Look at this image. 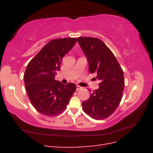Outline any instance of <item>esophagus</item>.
I'll return each instance as SVG.
<instances>
[{
    "instance_id": "obj_1",
    "label": "esophagus",
    "mask_w": 153,
    "mask_h": 153,
    "mask_svg": "<svg viewBox=\"0 0 153 153\" xmlns=\"http://www.w3.org/2000/svg\"><path fill=\"white\" fill-rule=\"evenodd\" d=\"M83 89L82 87H80V85H76V91H78V90H80Z\"/></svg>"
}]
</instances>
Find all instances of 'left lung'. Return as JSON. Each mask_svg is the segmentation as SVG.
<instances>
[{
    "mask_svg": "<svg viewBox=\"0 0 153 153\" xmlns=\"http://www.w3.org/2000/svg\"><path fill=\"white\" fill-rule=\"evenodd\" d=\"M78 42L87 59L89 72L96 73L100 80L99 89L82 103V109L94 119H106L117 109L123 98V71L112 51L100 39L80 37Z\"/></svg>",
    "mask_w": 153,
    "mask_h": 153,
    "instance_id": "8db88e82",
    "label": "left lung"
}]
</instances>
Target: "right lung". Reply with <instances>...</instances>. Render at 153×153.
Masks as SVG:
<instances>
[{"label":"right lung","mask_w":153,"mask_h":153,"mask_svg":"<svg viewBox=\"0 0 153 153\" xmlns=\"http://www.w3.org/2000/svg\"><path fill=\"white\" fill-rule=\"evenodd\" d=\"M76 38L52 39L43 47L27 65L24 83L32 105L41 114L56 116L67 107L73 93L75 84L66 85L55 80L61 69L62 57L71 50Z\"/></svg>","instance_id":"1"}]
</instances>
